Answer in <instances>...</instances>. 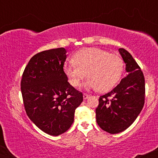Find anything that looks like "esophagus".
<instances>
[{
  "label": "esophagus",
  "instance_id": "esophagus-1",
  "mask_svg": "<svg viewBox=\"0 0 158 158\" xmlns=\"http://www.w3.org/2000/svg\"><path fill=\"white\" fill-rule=\"evenodd\" d=\"M90 96L88 95V94H83V98H84V99H88V97H89Z\"/></svg>",
  "mask_w": 158,
  "mask_h": 158
}]
</instances>
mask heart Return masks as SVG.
Instances as JSON below:
<instances>
[{"mask_svg":"<svg viewBox=\"0 0 158 158\" xmlns=\"http://www.w3.org/2000/svg\"><path fill=\"white\" fill-rule=\"evenodd\" d=\"M73 64H66L64 72L73 87H79L85 77L87 88L106 92L111 89L122 76L124 62L120 56L97 48H83L74 54Z\"/></svg>","mask_w":158,"mask_h":158,"instance_id":"b5f03b06","label":"heart"}]
</instances>
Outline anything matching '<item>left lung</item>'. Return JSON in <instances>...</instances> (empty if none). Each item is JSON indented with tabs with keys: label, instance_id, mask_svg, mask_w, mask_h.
Segmentation results:
<instances>
[{
	"label": "left lung",
	"instance_id": "8db88e82",
	"mask_svg": "<svg viewBox=\"0 0 158 158\" xmlns=\"http://www.w3.org/2000/svg\"><path fill=\"white\" fill-rule=\"evenodd\" d=\"M119 52L128 74L113 90L99 99L97 123L102 130L117 134L127 129L138 117L145 102V78L140 68L126 50Z\"/></svg>",
	"mask_w": 158,
	"mask_h": 158
}]
</instances>
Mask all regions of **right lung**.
<instances>
[{
  "instance_id": "1",
  "label": "right lung",
  "mask_w": 158,
  "mask_h": 158,
  "mask_svg": "<svg viewBox=\"0 0 158 158\" xmlns=\"http://www.w3.org/2000/svg\"><path fill=\"white\" fill-rule=\"evenodd\" d=\"M66 52L63 48L38 52L30 59L21 81L27 116L50 135L68 131L75 110L83 101L82 93L70 85L64 74Z\"/></svg>"
}]
</instances>
